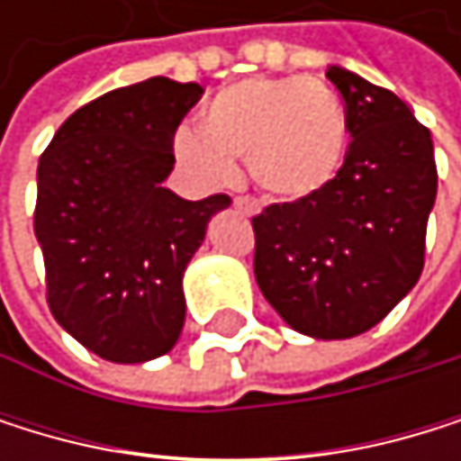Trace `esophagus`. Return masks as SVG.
Segmentation results:
<instances>
[{
  "instance_id": "obj_1",
  "label": "esophagus",
  "mask_w": 461,
  "mask_h": 461,
  "mask_svg": "<svg viewBox=\"0 0 461 461\" xmlns=\"http://www.w3.org/2000/svg\"><path fill=\"white\" fill-rule=\"evenodd\" d=\"M232 204H235L238 210H243L246 215H254V212H257V202H254V199H249V196H235V199H232Z\"/></svg>"
}]
</instances>
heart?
Here are the masks:
<instances>
[{"instance_id":"b5f03b06","label":"heart","mask_w":461,"mask_h":461,"mask_svg":"<svg viewBox=\"0 0 461 461\" xmlns=\"http://www.w3.org/2000/svg\"><path fill=\"white\" fill-rule=\"evenodd\" d=\"M351 146V121L338 91L310 77H251L221 91L199 130L176 135V157L207 182H226L246 160L251 182L282 202L323 193Z\"/></svg>"}]
</instances>
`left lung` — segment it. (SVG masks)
<instances>
[{
	"instance_id": "8db88e82",
	"label": "left lung",
	"mask_w": 461,
	"mask_h": 461,
	"mask_svg": "<svg viewBox=\"0 0 461 461\" xmlns=\"http://www.w3.org/2000/svg\"><path fill=\"white\" fill-rule=\"evenodd\" d=\"M351 146L323 193L251 218L254 276L301 334L346 340L376 326L415 287L437 196L431 135L393 91L331 66Z\"/></svg>"
}]
</instances>
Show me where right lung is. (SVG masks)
Wrapping results in <instances>:
<instances>
[{
  "instance_id": "1",
  "label": "right lung",
  "mask_w": 461,
  "mask_h": 461,
  "mask_svg": "<svg viewBox=\"0 0 461 461\" xmlns=\"http://www.w3.org/2000/svg\"><path fill=\"white\" fill-rule=\"evenodd\" d=\"M202 85L151 77L79 107L38 163L35 238L55 321L110 362H146L179 340L182 274L226 193L185 202L163 179Z\"/></svg>"
}]
</instances>
